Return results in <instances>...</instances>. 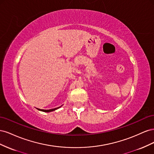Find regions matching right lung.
I'll return each instance as SVG.
<instances>
[{"instance_id": "right-lung-1", "label": "right lung", "mask_w": 154, "mask_h": 154, "mask_svg": "<svg viewBox=\"0 0 154 154\" xmlns=\"http://www.w3.org/2000/svg\"><path fill=\"white\" fill-rule=\"evenodd\" d=\"M62 106H60L59 107H57V108H55V109H49V110H44V109H37L38 110H40V111H42V112H52V111H54V110H56L57 109L60 108Z\"/></svg>"}]
</instances>
